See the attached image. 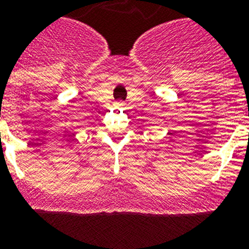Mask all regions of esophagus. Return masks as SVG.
I'll use <instances>...</instances> for the list:
<instances>
[{
    "instance_id": "obj_1",
    "label": "esophagus",
    "mask_w": 249,
    "mask_h": 249,
    "mask_svg": "<svg viewBox=\"0 0 249 249\" xmlns=\"http://www.w3.org/2000/svg\"><path fill=\"white\" fill-rule=\"evenodd\" d=\"M115 107H118V109H120V110H123L124 109V107H125V104L123 103V101H116V104H115Z\"/></svg>"
}]
</instances>
